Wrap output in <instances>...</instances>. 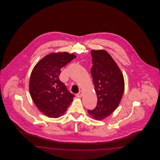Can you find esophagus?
I'll list each match as a JSON object with an SVG mask.
<instances>
[{"label":"esophagus","mask_w":160,"mask_h":160,"mask_svg":"<svg viewBox=\"0 0 160 160\" xmlns=\"http://www.w3.org/2000/svg\"><path fill=\"white\" fill-rule=\"evenodd\" d=\"M83 92L82 91H79V92L76 95L77 97L78 98H81L82 97H83Z\"/></svg>","instance_id":"1"}]
</instances>
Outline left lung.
<instances>
[{"mask_svg":"<svg viewBox=\"0 0 160 160\" xmlns=\"http://www.w3.org/2000/svg\"><path fill=\"white\" fill-rule=\"evenodd\" d=\"M91 74L97 95V105L88 110L96 120H102L119 106L124 92L122 72L110 54L104 50H92Z\"/></svg>","mask_w":160,"mask_h":160,"instance_id":"obj_1","label":"left lung"}]
</instances>
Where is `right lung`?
I'll list each match as a JSON object with an SVG mask.
<instances>
[{"instance_id": "right-lung-1", "label": "right lung", "mask_w": 160, "mask_h": 160, "mask_svg": "<svg viewBox=\"0 0 160 160\" xmlns=\"http://www.w3.org/2000/svg\"><path fill=\"white\" fill-rule=\"evenodd\" d=\"M76 56L68 52L51 53L41 59L32 69L29 92L35 106L46 116L63 115L75 95L59 80L61 68Z\"/></svg>"}]
</instances>
